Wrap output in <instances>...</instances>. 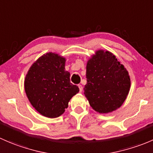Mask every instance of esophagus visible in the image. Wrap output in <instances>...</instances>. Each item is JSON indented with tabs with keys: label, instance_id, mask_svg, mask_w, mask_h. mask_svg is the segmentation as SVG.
Here are the masks:
<instances>
[{
	"label": "esophagus",
	"instance_id": "esophagus-1",
	"mask_svg": "<svg viewBox=\"0 0 153 153\" xmlns=\"http://www.w3.org/2000/svg\"><path fill=\"white\" fill-rule=\"evenodd\" d=\"M78 87H79V88L80 92H82V89H83L82 85H78Z\"/></svg>",
	"mask_w": 153,
	"mask_h": 153
}]
</instances>
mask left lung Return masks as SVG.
Instances as JSON below:
<instances>
[{"label":"left lung","mask_w":153,"mask_h":153,"mask_svg":"<svg viewBox=\"0 0 153 153\" xmlns=\"http://www.w3.org/2000/svg\"><path fill=\"white\" fill-rule=\"evenodd\" d=\"M84 94L94 110L108 113L120 108L128 95V72L113 53L99 50L86 66Z\"/></svg>","instance_id":"left-lung-1"}]
</instances>
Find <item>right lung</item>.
Instances as JSON below:
<instances>
[{"mask_svg": "<svg viewBox=\"0 0 153 153\" xmlns=\"http://www.w3.org/2000/svg\"><path fill=\"white\" fill-rule=\"evenodd\" d=\"M65 59L54 53L40 56L29 68L24 81L25 91L31 105L48 118L62 115L71 99L79 92L65 70Z\"/></svg>", "mask_w": 153, "mask_h": 153, "instance_id": "add662e5", "label": "right lung"}]
</instances>
